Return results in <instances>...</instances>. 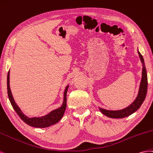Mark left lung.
<instances>
[{
	"label": "left lung",
	"instance_id": "obj_1",
	"mask_svg": "<svg viewBox=\"0 0 153 153\" xmlns=\"http://www.w3.org/2000/svg\"><path fill=\"white\" fill-rule=\"evenodd\" d=\"M138 53L139 54V57L140 58L143 66L142 80L140 82V85L138 96L137 97L136 99L134 100V101L131 104L130 106L123 109V110L111 111L100 108V110H101V111L104 115H106L108 117L113 118V119H122V118L128 117L130 115H131L132 113H134L137 110H138L140 107L141 106L143 101H144L147 91V75L143 56L140 53V52L138 51Z\"/></svg>",
	"mask_w": 153,
	"mask_h": 153
}]
</instances>
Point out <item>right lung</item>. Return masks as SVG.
<instances>
[{
  "mask_svg": "<svg viewBox=\"0 0 153 153\" xmlns=\"http://www.w3.org/2000/svg\"><path fill=\"white\" fill-rule=\"evenodd\" d=\"M68 86H67L65 88L64 91V100L62 106L60 108L56 109L53 111L50 112L49 114L46 115L45 116H43L41 117H33V118H29L27 116H25L23 113L22 112L20 109L19 106L16 105L15 103L13 95L11 94V91L10 87V71L7 74V94L8 97L10 99V102L11 105L15 111L16 112L17 114L20 117V119L22 120L27 125L32 126L34 128H47L51 126L52 125H54L61 120L65 111V109L67 107V92L68 90Z\"/></svg>",
  "mask_w": 153,
  "mask_h": 153,
  "instance_id": "right-lung-1",
  "label": "right lung"
}]
</instances>
